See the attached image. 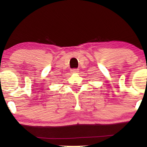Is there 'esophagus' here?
<instances>
[{"label": "esophagus", "mask_w": 147, "mask_h": 147, "mask_svg": "<svg viewBox=\"0 0 147 147\" xmlns=\"http://www.w3.org/2000/svg\"><path fill=\"white\" fill-rule=\"evenodd\" d=\"M78 71H79L78 69H72L71 70V73H78Z\"/></svg>", "instance_id": "obj_1"}]
</instances>
